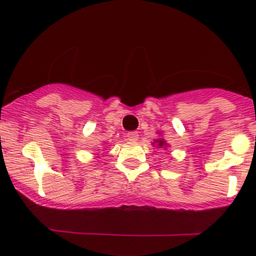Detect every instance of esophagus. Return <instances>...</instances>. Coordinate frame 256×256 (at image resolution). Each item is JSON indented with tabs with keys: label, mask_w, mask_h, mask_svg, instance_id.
<instances>
[{
	"label": "esophagus",
	"mask_w": 256,
	"mask_h": 256,
	"mask_svg": "<svg viewBox=\"0 0 256 256\" xmlns=\"http://www.w3.org/2000/svg\"><path fill=\"white\" fill-rule=\"evenodd\" d=\"M128 138L130 140V141H137V138H138V132H136V131L128 132Z\"/></svg>",
	"instance_id": "34e87169"
}]
</instances>
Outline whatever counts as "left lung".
Listing matches in <instances>:
<instances>
[{"instance_id":"8db88e82","label":"left lung","mask_w":256,"mask_h":256,"mask_svg":"<svg viewBox=\"0 0 256 256\" xmlns=\"http://www.w3.org/2000/svg\"><path fill=\"white\" fill-rule=\"evenodd\" d=\"M154 142H157V144H158V146H160V147H163V146H166V141H163V140H156Z\"/></svg>"}]
</instances>
